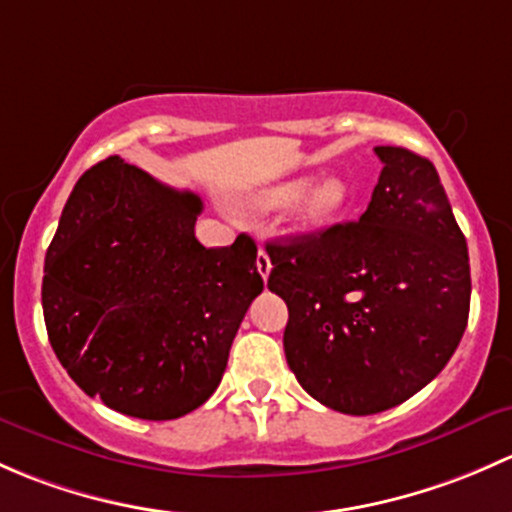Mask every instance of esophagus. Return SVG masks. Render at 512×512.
Here are the masks:
<instances>
[{
    "label": "esophagus",
    "mask_w": 512,
    "mask_h": 512,
    "mask_svg": "<svg viewBox=\"0 0 512 512\" xmlns=\"http://www.w3.org/2000/svg\"><path fill=\"white\" fill-rule=\"evenodd\" d=\"M256 268L258 273H261V278H268V273H271V256H268L266 249H258Z\"/></svg>",
    "instance_id": "34e87169"
}]
</instances>
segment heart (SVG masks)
<instances>
[{
    "mask_svg": "<svg viewBox=\"0 0 512 512\" xmlns=\"http://www.w3.org/2000/svg\"><path fill=\"white\" fill-rule=\"evenodd\" d=\"M308 179H286V182L271 184V187L261 189L254 197V204L261 209H281L293 204L303 191L298 209H295V224L303 231H313L333 221L342 209L350 202V184L340 175H323L310 184Z\"/></svg>",
    "mask_w": 512,
    "mask_h": 512,
    "instance_id": "heart-1",
    "label": "heart"
}]
</instances>
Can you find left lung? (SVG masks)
Listing matches in <instances>:
<instances>
[{
  "label": "left lung",
  "instance_id": "left-lung-1",
  "mask_svg": "<svg viewBox=\"0 0 512 512\" xmlns=\"http://www.w3.org/2000/svg\"><path fill=\"white\" fill-rule=\"evenodd\" d=\"M374 152L384 167L360 219L266 244L268 288L288 305V367L310 397L355 416L424 389L471 308L466 236L436 167L404 147Z\"/></svg>",
  "mask_w": 512,
  "mask_h": 512
}]
</instances>
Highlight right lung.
<instances>
[{
	"label": "right lung",
	"mask_w": 512,
	"mask_h": 512,
	"mask_svg": "<svg viewBox=\"0 0 512 512\" xmlns=\"http://www.w3.org/2000/svg\"><path fill=\"white\" fill-rule=\"evenodd\" d=\"M202 199L118 155L83 172L46 251L51 347L73 382L105 407L167 421L219 387L231 342L263 291L256 244L204 249Z\"/></svg>",
	"instance_id": "add662e5"
}]
</instances>
